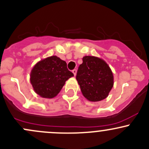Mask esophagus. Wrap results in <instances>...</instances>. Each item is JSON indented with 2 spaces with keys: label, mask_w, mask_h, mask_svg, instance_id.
<instances>
[{
  "label": "esophagus",
  "mask_w": 149,
  "mask_h": 149,
  "mask_svg": "<svg viewBox=\"0 0 149 149\" xmlns=\"http://www.w3.org/2000/svg\"><path fill=\"white\" fill-rule=\"evenodd\" d=\"M72 72H73V74H74V76H76V73H77V70H76V69H73V70H72Z\"/></svg>",
  "instance_id": "esophagus-1"
}]
</instances>
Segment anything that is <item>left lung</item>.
Listing matches in <instances>:
<instances>
[{
	"mask_svg": "<svg viewBox=\"0 0 149 149\" xmlns=\"http://www.w3.org/2000/svg\"><path fill=\"white\" fill-rule=\"evenodd\" d=\"M76 80L84 96L93 102L105 99L113 86V76L110 67L103 59L95 56L83 58Z\"/></svg>",
	"mask_w": 149,
	"mask_h": 149,
	"instance_id": "left-lung-1",
	"label": "left lung"
}]
</instances>
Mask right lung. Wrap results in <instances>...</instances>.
<instances>
[{
    "label": "right lung",
    "instance_id": "right-lung-1",
    "mask_svg": "<svg viewBox=\"0 0 149 149\" xmlns=\"http://www.w3.org/2000/svg\"><path fill=\"white\" fill-rule=\"evenodd\" d=\"M32 86L37 94L46 98L58 94L65 81L73 76L67 68L65 61L53 56L38 62L30 75Z\"/></svg>",
    "mask_w": 149,
    "mask_h": 149
}]
</instances>
